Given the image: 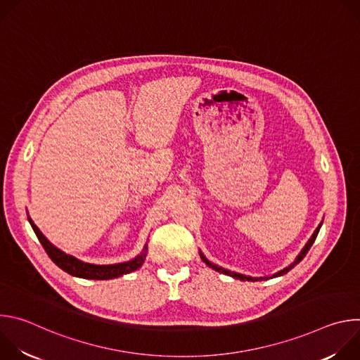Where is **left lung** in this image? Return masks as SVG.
Listing matches in <instances>:
<instances>
[{"mask_svg": "<svg viewBox=\"0 0 360 360\" xmlns=\"http://www.w3.org/2000/svg\"><path fill=\"white\" fill-rule=\"evenodd\" d=\"M322 224L323 222H321L319 225H318V228L315 229V232L312 233V236L309 238V240H307L306 243H304V246L302 248V250L297 253V256L295 258V261L290 264V265H288L286 268H283L282 271H279V272H276V274H274L272 276H261V278H252V276H248V275H242V274H238V272H232V271H229V269H225V268H222V266H218V265H215L214 262H211L207 256H205L200 250H199V255H200V259L207 264L210 268H212V269H215L217 272H221V274H224V275H228V276H231V278H233V279H239V281H248V282H256V281H266V279H272V278H278V276H282V275H285V274H288L295 265H297L303 258H304V255L307 253V250L311 249V246L314 245V242H315V239H316V236H318V233H319V229H321V226H322Z\"/></svg>", "mask_w": 360, "mask_h": 360, "instance_id": "1", "label": "left lung"}]
</instances>
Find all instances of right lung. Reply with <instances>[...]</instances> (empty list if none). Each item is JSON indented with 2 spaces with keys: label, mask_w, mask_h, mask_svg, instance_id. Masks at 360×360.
Masks as SVG:
<instances>
[{
  "label": "right lung",
  "mask_w": 360,
  "mask_h": 360,
  "mask_svg": "<svg viewBox=\"0 0 360 360\" xmlns=\"http://www.w3.org/2000/svg\"><path fill=\"white\" fill-rule=\"evenodd\" d=\"M28 222L31 224L38 240L44 246L45 252L58 268H61L64 272L75 276V278H82V279H95V281H107V279H114L120 278L122 275L131 274L136 271L138 268L142 266L146 258V250H148V243H145L142 252L135 256L134 259L121 262V264H114V265H95V264H88L84 261H79L78 258L72 255H68L63 252L60 248L51 243L44 233L38 229V226L34 224V221L28 215Z\"/></svg>",
  "instance_id": "obj_1"
}]
</instances>
